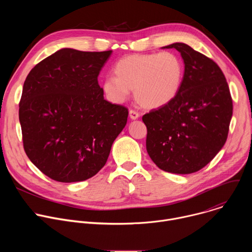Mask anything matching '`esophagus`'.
<instances>
[{"mask_svg":"<svg viewBox=\"0 0 252 252\" xmlns=\"http://www.w3.org/2000/svg\"><path fill=\"white\" fill-rule=\"evenodd\" d=\"M128 114H129V118H130V120H137V119L139 118V114H138V113H136L135 111L130 110Z\"/></svg>","mask_w":252,"mask_h":252,"instance_id":"obj_1","label":"esophagus"}]
</instances>
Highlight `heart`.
<instances>
[{
	"instance_id": "b5f03b06",
	"label": "heart",
	"mask_w": 252,
	"mask_h": 252,
	"mask_svg": "<svg viewBox=\"0 0 252 252\" xmlns=\"http://www.w3.org/2000/svg\"><path fill=\"white\" fill-rule=\"evenodd\" d=\"M115 77H106L102 91L116 103L124 102L133 90L137 103L157 110L170 103L178 94L184 79V64L177 56L132 54L119 60L114 66Z\"/></svg>"
}]
</instances>
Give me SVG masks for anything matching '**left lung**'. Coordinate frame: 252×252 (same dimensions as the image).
Returning a JSON list of instances; mask_svg holds the SVG:
<instances>
[{
    "label": "left lung",
    "mask_w": 252,
    "mask_h": 252,
    "mask_svg": "<svg viewBox=\"0 0 252 252\" xmlns=\"http://www.w3.org/2000/svg\"><path fill=\"white\" fill-rule=\"evenodd\" d=\"M161 49L181 53V90L167 105L142 117L147 151L162 170L189 174L204 167L223 148L232 117V99L220 67L184 43Z\"/></svg>",
    "instance_id": "left-lung-1"
}]
</instances>
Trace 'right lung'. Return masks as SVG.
Segmentation results:
<instances>
[{
	"instance_id": "1",
	"label": "right lung",
	"mask_w": 252,
	"mask_h": 252,
	"mask_svg": "<svg viewBox=\"0 0 252 252\" xmlns=\"http://www.w3.org/2000/svg\"><path fill=\"white\" fill-rule=\"evenodd\" d=\"M113 51L61 49L34 65L20 101L25 152L60 183L83 182L105 164L128 112L103 97L97 83Z\"/></svg>"
}]
</instances>
